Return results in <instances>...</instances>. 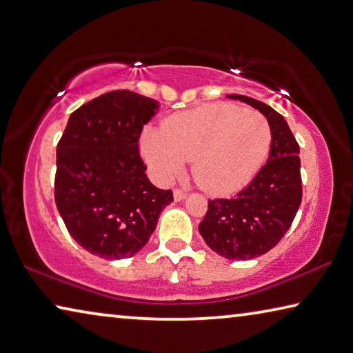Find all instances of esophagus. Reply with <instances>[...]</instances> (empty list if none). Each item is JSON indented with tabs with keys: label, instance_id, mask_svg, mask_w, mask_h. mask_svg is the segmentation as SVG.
Returning a JSON list of instances; mask_svg holds the SVG:
<instances>
[{
	"label": "esophagus",
	"instance_id": "esophagus-1",
	"mask_svg": "<svg viewBox=\"0 0 353 353\" xmlns=\"http://www.w3.org/2000/svg\"><path fill=\"white\" fill-rule=\"evenodd\" d=\"M187 198V193L183 192V190H181V188H176L174 190V199L176 201H182V199H185Z\"/></svg>",
	"mask_w": 353,
	"mask_h": 353
}]
</instances>
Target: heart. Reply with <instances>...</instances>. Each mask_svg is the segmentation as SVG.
<instances>
[{
    "label": "heart",
    "mask_w": 353,
    "mask_h": 353,
    "mask_svg": "<svg viewBox=\"0 0 353 353\" xmlns=\"http://www.w3.org/2000/svg\"><path fill=\"white\" fill-rule=\"evenodd\" d=\"M270 143L272 128L264 116L231 103H210L168 117L161 130L149 128L141 137V152L161 182L192 160L199 185L226 194L247 185Z\"/></svg>",
    "instance_id": "heart-1"
}]
</instances>
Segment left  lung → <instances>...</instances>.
Listing matches in <instances>:
<instances>
[{
	"label": "left lung",
	"instance_id": "8db88e82",
	"mask_svg": "<svg viewBox=\"0 0 353 353\" xmlns=\"http://www.w3.org/2000/svg\"><path fill=\"white\" fill-rule=\"evenodd\" d=\"M267 117L272 146L267 163L234 198L209 199L199 232L226 259L245 261L265 254L284 237L301 204L300 146L284 117L259 100L239 94Z\"/></svg>",
	"mask_w": 353,
	"mask_h": 353
}]
</instances>
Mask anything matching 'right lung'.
Returning a JSON list of instances; mask_svg holds the SVG:
<instances>
[{"label":"right lung","mask_w":353,"mask_h":353,"mask_svg":"<svg viewBox=\"0 0 353 353\" xmlns=\"http://www.w3.org/2000/svg\"><path fill=\"white\" fill-rule=\"evenodd\" d=\"M154 99L117 89L70 114L56 148L54 203L80 247L103 259L132 257L148 243L171 190L146 176L139 155Z\"/></svg>","instance_id":"1"}]
</instances>
